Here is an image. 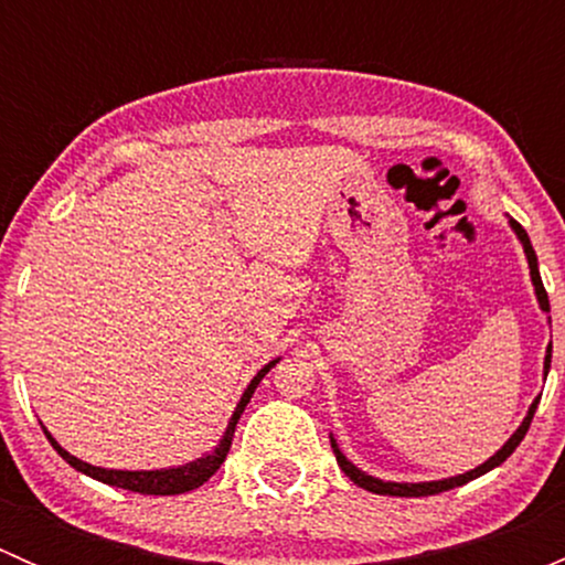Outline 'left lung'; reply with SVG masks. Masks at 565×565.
<instances>
[{"instance_id": "1", "label": "left lung", "mask_w": 565, "mask_h": 565, "mask_svg": "<svg viewBox=\"0 0 565 565\" xmlns=\"http://www.w3.org/2000/svg\"><path fill=\"white\" fill-rule=\"evenodd\" d=\"M509 224H511V230L516 232V237H520L522 248H525L527 267H530V281H533V287H535V298H539L541 311H550V298H546V289H544V284H541L539 259H535V250H533V246H530L527 232L522 230V226L516 224L514 218H509ZM550 363H552V344L546 347V355H544V377H546V372H550ZM539 398H541V396H535V398H533V404H530V409H527L525 420H522V424H520V429H516L514 435H511L509 440H505V446L500 448V451L494 454V457H489L487 461H483V465H478L476 470H467V472H461V476H454V478H443V481H420V483H396V481H383V478H374V476H369V472L358 470V467L352 465V461L347 459L344 454L339 451V446H335L333 435H330V448H333L335 461H339L341 470H344L347 476H350V481H355L358 487L366 489V492H374V494H391V498H426V494H440V492H448V489H454V487H461V483L472 481V478L483 476V472H489V470H492V467L503 465V461L509 459L511 454L516 451V446H520V443L525 440V435H527V429H530V420H533L535 407H539Z\"/></svg>"}]
</instances>
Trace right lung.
<instances>
[{
    "label": "right lung",
    "instance_id": "add662e5",
    "mask_svg": "<svg viewBox=\"0 0 565 565\" xmlns=\"http://www.w3.org/2000/svg\"><path fill=\"white\" fill-rule=\"evenodd\" d=\"M278 363L270 361L267 366H262L259 372H256V377L250 380V385L246 391H243L241 402H237L235 413H232L230 418V426H226L224 437H221L218 446L213 448L210 454H204V457L188 461V465H180V467H167V470H108V467H95V465H87V461L76 459L73 454H67L65 448L60 446V443L54 440V437L45 431V437H49V443L54 446V451L60 454L62 459L67 461L71 467H76L78 472H84V476L95 478V481H104L108 487H119V489H128V492H139V494H182V492H191V489L202 487L204 481H207L210 476H213L215 470H218L221 465H224L226 454H230L232 448V437H235V426L237 420H241L243 409H246V404L250 402V396H254L256 385L262 383V377H265L267 372H270L273 366Z\"/></svg>",
    "mask_w": 565,
    "mask_h": 565
}]
</instances>
